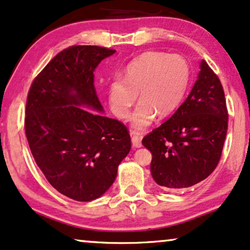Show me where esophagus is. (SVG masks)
<instances>
[{
    "mask_svg": "<svg viewBox=\"0 0 250 250\" xmlns=\"http://www.w3.org/2000/svg\"><path fill=\"white\" fill-rule=\"evenodd\" d=\"M131 143H132V147L134 148H138L142 146V142L141 138L138 137L135 132H131Z\"/></svg>",
    "mask_w": 250,
    "mask_h": 250,
    "instance_id": "obj_1",
    "label": "esophagus"
}]
</instances>
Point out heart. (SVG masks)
I'll return each mask as SVG.
<instances>
[{"label":"heart","mask_w":250,"mask_h":250,"mask_svg":"<svg viewBox=\"0 0 250 250\" xmlns=\"http://www.w3.org/2000/svg\"><path fill=\"white\" fill-rule=\"evenodd\" d=\"M190 80V68L185 58L162 52H148L134 60L122 78L108 86V102L118 119L128 118L131 106L140 105L131 116V127L143 131L154 118L164 119L181 104Z\"/></svg>","instance_id":"1"}]
</instances>
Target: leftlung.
Segmentation results:
<instances>
[{
    "mask_svg": "<svg viewBox=\"0 0 250 250\" xmlns=\"http://www.w3.org/2000/svg\"><path fill=\"white\" fill-rule=\"evenodd\" d=\"M225 94L219 78L202 60L185 103L142 144L152 153L151 175L167 190L188 188L216 168L227 132Z\"/></svg>",
    "mask_w": 250,
    "mask_h": 250,
    "instance_id": "1",
    "label": "left lung"
}]
</instances>
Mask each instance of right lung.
Returning <instances> with one entry per match:
<instances>
[{"mask_svg": "<svg viewBox=\"0 0 250 250\" xmlns=\"http://www.w3.org/2000/svg\"><path fill=\"white\" fill-rule=\"evenodd\" d=\"M114 53L99 46L69 47L28 91L25 134L31 152L50 185L75 201L105 194L131 148L127 128L103 114L94 87L97 67Z\"/></svg>", "mask_w": 250, "mask_h": 250, "instance_id": "right-lung-1", "label": "right lung"}]
</instances>
